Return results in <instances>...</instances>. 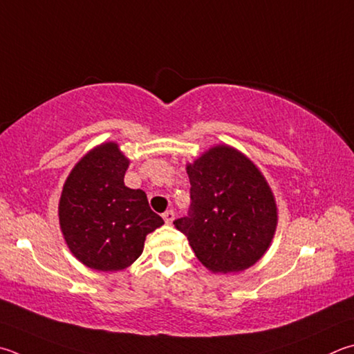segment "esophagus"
Masks as SVG:
<instances>
[{"instance_id": "obj_1", "label": "esophagus", "mask_w": 354, "mask_h": 354, "mask_svg": "<svg viewBox=\"0 0 354 354\" xmlns=\"http://www.w3.org/2000/svg\"><path fill=\"white\" fill-rule=\"evenodd\" d=\"M162 218H164V221L167 224H171L173 220H175V212H173V210H165L164 214H162Z\"/></svg>"}]
</instances>
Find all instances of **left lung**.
I'll return each mask as SVG.
<instances>
[{
	"label": "left lung",
	"instance_id": "obj_1",
	"mask_svg": "<svg viewBox=\"0 0 354 354\" xmlns=\"http://www.w3.org/2000/svg\"><path fill=\"white\" fill-rule=\"evenodd\" d=\"M190 209L173 221L212 272H239L261 259L277 226V207L259 169L226 145L187 165Z\"/></svg>",
	"mask_w": 354,
	"mask_h": 354
}]
</instances>
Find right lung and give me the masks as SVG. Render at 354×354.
I'll list each match as a JSON object with an SVG mask.
<instances>
[{
    "mask_svg": "<svg viewBox=\"0 0 354 354\" xmlns=\"http://www.w3.org/2000/svg\"><path fill=\"white\" fill-rule=\"evenodd\" d=\"M128 162L118 144H102L79 160L63 185L62 232L71 252L97 271L130 266L142 254L145 236L164 224L145 192L124 184Z\"/></svg>",
    "mask_w": 354,
    "mask_h": 354,
    "instance_id": "obj_1",
    "label": "right lung"
}]
</instances>
